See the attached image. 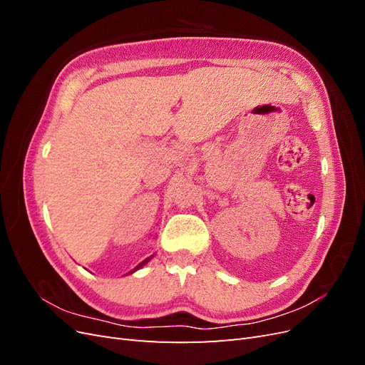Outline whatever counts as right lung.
<instances>
[{
  "mask_svg": "<svg viewBox=\"0 0 365 365\" xmlns=\"http://www.w3.org/2000/svg\"><path fill=\"white\" fill-rule=\"evenodd\" d=\"M150 259H152V257H148V259H146V260H143V262H141V263H140V264H137V267H135V269H134V271H137V269H140V268H141V267H143V264H146V263H148V262H149V260H150ZM134 271H130V272H134Z\"/></svg>",
  "mask_w": 365,
  "mask_h": 365,
  "instance_id": "obj_1",
  "label": "right lung"
}]
</instances>
